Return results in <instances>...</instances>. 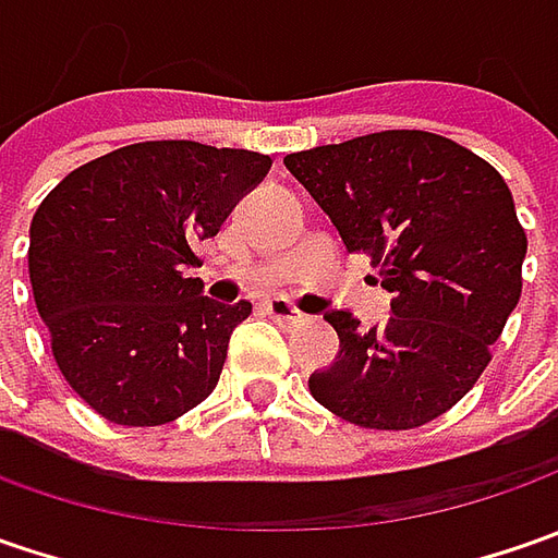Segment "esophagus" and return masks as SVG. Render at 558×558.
Wrapping results in <instances>:
<instances>
[{
	"label": "esophagus",
	"instance_id": "1",
	"mask_svg": "<svg viewBox=\"0 0 558 558\" xmlns=\"http://www.w3.org/2000/svg\"><path fill=\"white\" fill-rule=\"evenodd\" d=\"M264 311H267L276 323H294V319L304 316V313L291 304L289 298H267V301H264Z\"/></svg>",
	"mask_w": 558,
	"mask_h": 558
}]
</instances>
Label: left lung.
Segmentation results:
<instances>
[{
    "label": "left lung",
    "instance_id": "8db88e82",
    "mask_svg": "<svg viewBox=\"0 0 558 558\" xmlns=\"http://www.w3.org/2000/svg\"><path fill=\"white\" fill-rule=\"evenodd\" d=\"M286 167L344 247L373 254L391 291L385 326L326 313L341 344L332 366L311 375V395L335 416L385 432L447 413L490 363L522 294L527 239L504 177L422 130L319 145Z\"/></svg>",
    "mask_w": 558,
    "mask_h": 558
}]
</instances>
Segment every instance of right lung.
<instances>
[{"mask_svg": "<svg viewBox=\"0 0 558 558\" xmlns=\"http://www.w3.org/2000/svg\"><path fill=\"white\" fill-rule=\"evenodd\" d=\"M269 163L245 148L136 142L76 167L36 207V311L58 369L98 416L163 425L217 388L251 301L220 304L185 269Z\"/></svg>", "mask_w": 558, "mask_h": 558, "instance_id": "obj_1", "label": "right lung"}]
</instances>
